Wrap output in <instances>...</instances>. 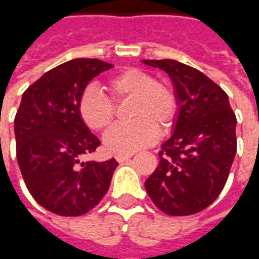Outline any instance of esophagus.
Listing matches in <instances>:
<instances>
[{
  "label": "esophagus",
  "instance_id": "1",
  "mask_svg": "<svg viewBox=\"0 0 259 259\" xmlns=\"http://www.w3.org/2000/svg\"><path fill=\"white\" fill-rule=\"evenodd\" d=\"M132 155H133V154H118V155H115V158H116L118 162H124V161L130 159Z\"/></svg>",
  "mask_w": 259,
  "mask_h": 259
}]
</instances>
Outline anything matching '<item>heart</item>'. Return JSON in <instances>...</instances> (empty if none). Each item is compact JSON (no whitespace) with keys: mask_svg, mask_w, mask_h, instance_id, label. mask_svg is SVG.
<instances>
[{"mask_svg":"<svg viewBox=\"0 0 259 259\" xmlns=\"http://www.w3.org/2000/svg\"><path fill=\"white\" fill-rule=\"evenodd\" d=\"M113 100L133 98L130 123H118L104 135V146L112 154H133L150 146L161 132L172 127L179 113V98L168 84L158 83L154 74L130 68L108 80ZM94 85L85 87L79 100V115L87 127L102 130L112 123L115 102Z\"/></svg>","mask_w":259,"mask_h":259,"instance_id":"heart-1","label":"heart"}]
</instances>
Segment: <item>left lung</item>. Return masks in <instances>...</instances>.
<instances>
[{
    "instance_id": "obj_1",
    "label": "left lung",
    "mask_w": 259,
    "mask_h": 259,
    "mask_svg": "<svg viewBox=\"0 0 259 259\" xmlns=\"http://www.w3.org/2000/svg\"><path fill=\"white\" fill-rule=\"evenodd\" d=\"M143 62L165 70L179 98L174 133L161 146L146 190L166 215H193L211 205L226 185L237 150V119L228 94L200 70L175 59Z\"/></svg>"
}]
</instances>
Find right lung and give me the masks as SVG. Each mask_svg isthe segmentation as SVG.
<instances>
[{
    "mask_svg": "<svg viewBox=\"0 0 259 259\" xmlns=\"http://www.w3.org/2000/svg\"><path fill=\"white\" fill-rule=\"evenodd\" d=\"M113 65L94 58L68 61L48 70L22 96L15 116L16 158L27 190L47 211L80 217L109 189L115 158L81 161L101 143L79 115L89 81Z\"/></svg>",
    "mask_w": 259,
    "mask_h": 259,
    "instance_id": "right-lung-1",
    "label": "right lung"
}]
</instances>
